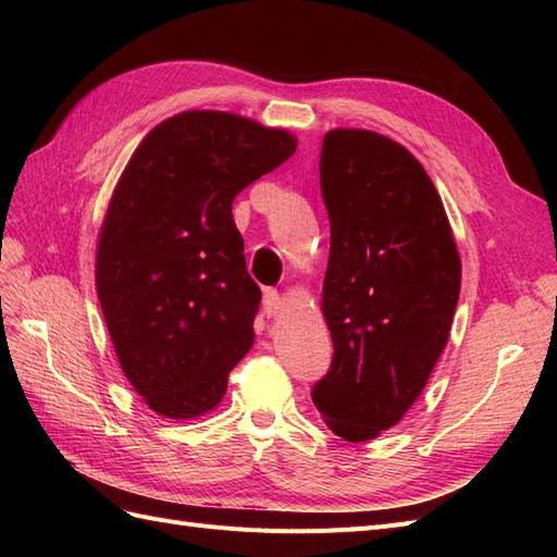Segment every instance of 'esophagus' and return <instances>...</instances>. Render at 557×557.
Instances as JSON below:
<instances>
[{"label":"esophagus","instance_id":"esophagus-1","mask_svg":"<svg viewBox=\"0 0 557 557\" xmlns=\"http://www.w3.org/2000/svg\"><path fill=\"white\" fill-rule=\"evenodd\" d=\"M262 305H264L267 318H274V315H278L283 311V297L276 290H264Z\"/></svg>","mask_w":557,"mask_h":557}]
</instances>
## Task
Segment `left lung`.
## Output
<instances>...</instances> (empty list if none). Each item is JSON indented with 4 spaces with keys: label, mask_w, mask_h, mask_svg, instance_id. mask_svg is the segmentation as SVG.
<instances>
[{
    "label": "left lung",
    "mask_w": 557,
    "mask_h": 557,
    "mask_svg": "<svg viewBox=\"0 0 557 557\" xmlns=\"http://www.w3.org/2000/svg\"><path fill=\"white\" fill-rule=\"evenodd\" d=\"M330 213L323 281L334 358L313 387L346 442L395 428L446 348L462 262L442 197L407 148L372 129H330L320 150Z\"/></svg>",
    "instance_id": "left-lung-1"
}]
</instances>
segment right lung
I'll return each instance as SVG.
<instances>
[{
    "mask_svg": "<svg viewBox=\"0 0 557 557\" xmlns=\"http://www.w3.org/2000/svg\"><path fill=\"white\" fill-rule=\"evenodd\" d=\"M297 148L288 129L230 111H183L150 129L99 230L95 285L117 362L150 411H213L256 339L232 201Z\"/></svg>",
    "mask_w": 557,
    "mask_h": 557,
    "instance_id": "add662e5",
    "label": "right lung"
}]
</instances>
